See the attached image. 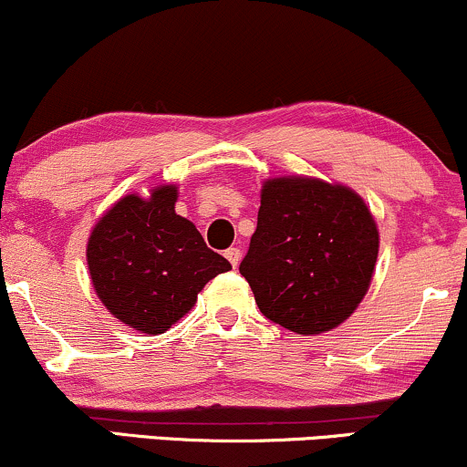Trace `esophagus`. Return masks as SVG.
I'll return each mask as SVG.
<instances>
[{"label": "esophagus", "instance_id": "1", "mask_svg": "<svg viewBox=\"0 0 467 467\" xmlns=\"http://www.w3.org/2000/svg\"><path fill=\"white\" fill-rule=\"evenodd\" d=\"M223 254H226V259L230 261V264H233V267L239 265V261H241V250L239 248H228L226 252H223Z\"/></svg>", "mask_w": 467, "mask_h": 467}]
</instances>
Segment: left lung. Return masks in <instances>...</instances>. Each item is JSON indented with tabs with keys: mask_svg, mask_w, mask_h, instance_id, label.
Returning a JSON list of instances; mask_svg holds the SVG:
<instances>
[{
	"mask_svg": "<svg viewBox=\"0 0 467 467\" xmlns=\"http://www.w3.org/2000/svg\"><path fill=\"white\" fill-rule=\"evenodd\" d=\"M378 226L360 195L312 178L264 184L256 230L239 272L261 314L296 334L345 323L367 294Z\"/></svg>",
	"mask_w": 467,
	"mask_h": 467,
	"instance_id": "left-lung-1",
	"label": "left lung"
}]
</instances>
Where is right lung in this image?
I'll return each mask as SVG.
<instances>
[{
    "mask_svg": "<svg viewBox=\"0 0 467 467\" xmlns=\"http://www.w3.org/2000/svg\"><path fill=\"white\" fill-rule=\"evenodd\" d=\"M178 189L149 200L127 195L96 223L88 265L103 305L142 334H164L195 305L211 278L233 270L189 219L175 213Z\"/></svg>",
    "mask_w": 467,
    "mask_h": 467,
    "instance_id": "right-lung-1",
    "label": "right lung"
}]
</instances>
